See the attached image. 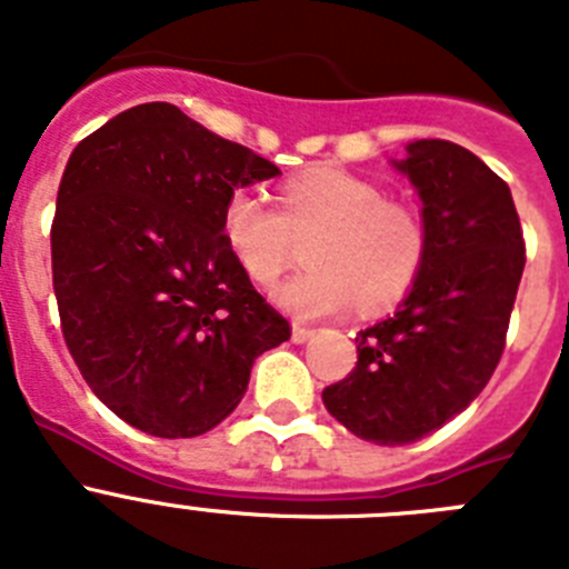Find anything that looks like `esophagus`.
I'll return each instance as SVG.
<instances>
[{"instance_id":"1","label":"esophagus","mask_w":569,"mask_h":569,"mask_svg":"<svg viewBox=\"0 0 569 569\" xmlns=\"http://www.w3.org/2000/svg\"><path fill=\"white\" fill-rule=\"evenodd\" d=\"M313 333H316L313 328H305V325H293V341H296V345H305V341H308Z\"/></svg>"}]
</instances>
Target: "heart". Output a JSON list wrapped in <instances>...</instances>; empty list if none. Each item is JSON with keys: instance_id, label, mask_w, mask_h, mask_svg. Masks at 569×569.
Wrapping results in <instances>:
<instances>
[{"instance_id": "b5f03b06", "label": "heart", "mask_w": 569, "mask_h": 569, "mask_svg": "<svg viewBox=\"0 0 569 569\" xmlns=\"http://www.w3.org/2000/svg\"><path fill=\"white\" fill-rule=\"evenodd\" d=\"M319 233L308 250L313 270L276 290L299 319L379 310L410 293L427 259V222L416 204L385 199L376 182L350 170L308 168L284 179L279 208L250 188L224 199L222 236L250 281L270 288L296 256V239Z\"/></svg>"}]
</instances>
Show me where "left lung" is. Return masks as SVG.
I'll list each match as a JSON object with an SVG mask.
<instances>
[{
  "instance_id": "obj_1",
  "label": "left lung",
  "mask_w": 569,
  "mask_h": 569,
  "mask_svg": "<svg viewBox=\"0 0 569 569\" xmlns=\"http://www.w3.org/2000/svg\"><path fill=\"white\" fill-rule=\"evenodd\" d=\"M396 168L425 202V268L390 319L356 336L359 361L321 393L350 433L390 447L425 439L485 390L527 259L510 188L479 156L419 139Z\"/></svg>"
}]
</instances>
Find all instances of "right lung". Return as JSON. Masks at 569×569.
<instances>
[{
    "label": "right lung",
    "instance_id": "1",
    "mask_svg": "<svg viewBox=\"0 0 569 569\" xmlns=\"http://www.w3.org/2000/svg\"><path fill=\"white\" fill-rule=\"evenodd\" d=\"M276 173L168 102L113 116L70 153L50 224L62 336L90 390L136 430L208 433L253 361L290 339L222 236L230 190Z\"/></svg>",
    "mask_w": 569,
    "mask_h": 569
}]
</instances>
